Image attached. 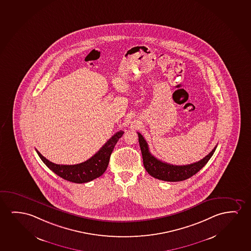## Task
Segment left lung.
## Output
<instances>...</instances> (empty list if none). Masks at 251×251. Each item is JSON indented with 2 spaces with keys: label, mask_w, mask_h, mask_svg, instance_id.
<instances>
[{
  "label": "left lung",
  "mask_w": 251,
  "mask_h": 251,
  "mask_svg": "<svg viewBox=\"0 0 251 251\" xmlns=\"http://www.w3.org/2000/svg\"><path fill=\"white\" fill-rule=\"evenodd\" d=\"M138 142L141 149L143 162L145 170L151 176L158 180L164 181H181L187 180L194 175L198 173L203 167L207 163L215 151L217 146L214 147L208 155L196 163H191L187 165H173L170 163H164L155 158L152 155L149 150L148 144L145 138L139 132H138Z\"/></svg>",
  "instance_id": "obj_1"
}]
</instances>
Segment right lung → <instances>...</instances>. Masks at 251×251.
Returning <instances> with one entry per match:
<instances>
[{"label":"right lung","instance_id":"1","mask_svg":"<svg viewBox=\"0 0 251 251\" xmlns=\"http://www.w3.org/2000/svg\"><path fill=\"white\" fill-rule=\"evenodd\" d=\"M123 134V131H118L100 149L96 155H93L86 162L75 165H62L51 163L43 156L37 150L36 151L43 163L58 176L75 183H85L102 176L108 166L110 155L113 152V148Z\"/></svg>","mask_w":251,"mask_h":251}]
</instances>
